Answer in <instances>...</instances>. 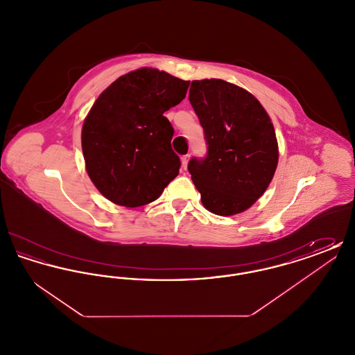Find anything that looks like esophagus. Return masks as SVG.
Returning a JSON list of instances; mask_svg holds the SVG:
<instances>
[{"mask_svg": "<svg viewBox=\"0 0 355 355\" xmlns=\"http://www.w3.org/2000/svg\"><path fill=\"white\" fill-rule=\"evenodd\" d=\"M182 166H184V169L187 168V162H189V159H190V155L189 154H185V155H182Z\"/></svg>", "mask_w": 355, "mask_h": 355, "instance_id": "obj_1", "label": "esophagus"}]
</instances>
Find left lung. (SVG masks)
Here are the masks:
<instances>
[{"instance_id":"obj_1","label":"left lung","mask_w":355,"mask_h":355,"mask_svg":"<svg viewBox=\"0 0 355 355\" xmlns=\"http://www.w3.org/2000/svg\"><path fill=\"white\" fill-rule=\"evenodd\" d=\"M189 101L207 145L206 157L187 165L202 205L217 216L242 213L265 193L277 169L270 117L252 93L223 80L193 81Z\"/></svg>"}]
</instances>
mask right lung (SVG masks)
Masks as SVG:
<instances>
[{"mask_svg": "<svg viewBox=\"0 0 355 355\" xmlns=\"http://www.w3.org/2000/svg\"><path fill=\"white\" fill-rule=\"evenodd\" d=\"M190 81L137 69L106 87L83 126L86 171L105 198L126 207L155 201L178 175L174 129L164 116L185 98Z\"/></svg>", "mask_w": 355, "mask_h": 355, "instance_id": "1", "label": "right lung"}]
</instances>
